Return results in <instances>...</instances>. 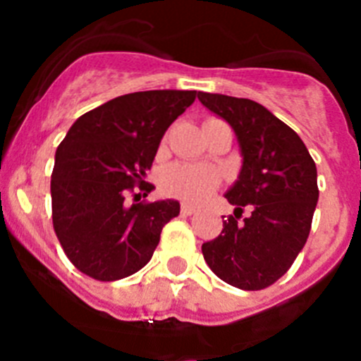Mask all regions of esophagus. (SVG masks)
I'll list each match as a JSON object with an SVG mask.
<instances>
[{"label":"esophagus","instance_id":"obj_1","mask_svg":"<svg viewBox=\"0 0 361 361\" xmlns=\"http://www.w3.org/2000/svg\"><path fill=\"white\" fill-rule=\"evenodd\" d=\"M195 212L197 208L195 206H191V204H183V206H180V213H183V215H193Z\"/></svg>","mask_w":361,"mask_h":361}]
</instances>
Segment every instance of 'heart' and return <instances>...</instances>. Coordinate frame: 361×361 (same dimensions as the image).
<instances>
[{"label": "heart", "instance_id": "b5f03b06", "mask_svg": "<svg viewBox=\"0 0 361 361\" xmlns=\"http://www.w3.org/2000/svg\"><path fill=\"white\" fill-rule=\"evenodd\" d=\"M164 191L188 202H200L219 184V177L208 168L193 164H171L162 171Z\"/></svg>", "mask_w": 361, "mask_h": 361}]
</instances>
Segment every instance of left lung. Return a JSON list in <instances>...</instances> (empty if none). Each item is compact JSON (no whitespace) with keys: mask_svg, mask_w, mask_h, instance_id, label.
Here are the masks:
<instances>
[{"mask_svg":"<svg viewBox=\"0 0 361 361\" xmlns=\"http://www.w3.org/2000/svg\"><path fill=\"white\" fill-rule=\"evenodd\" d=\"M197 97L231 126L242 153L240 173L226 191L235 212L219 237L202 244L204 260L233 288H269L307 242L318 202L317 164L298 133L262 104L206 92ZM244 205L252 213L240 221Z\"/></svg>","mask_w":361,"mask_h":361,"instance_id":"obj_1","label":"left lung"}]
</instances>
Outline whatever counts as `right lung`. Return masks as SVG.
I'll return each mask as SVG.
<instances>
[{"label":"right lung","mask_w":361,"mask_h":361,"mask_svg":"<svg viewBox=\"0 0 361 361\" xmlns=\"http://www.w3.org/2000/svg\"><path fill=\"white\" fill-rule=\"evenodd\" d=\"M197 97L195 90L121 95L86 111L57 146L52 171V222L70 262L101 282L146 266L161 231L180 212L173 199L137 202L161 139ZM137 197V195H135Z\"/></svg>","instance_id":"1"}]
</instances>
